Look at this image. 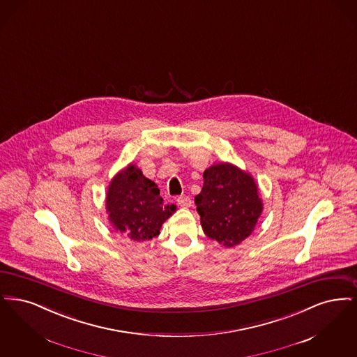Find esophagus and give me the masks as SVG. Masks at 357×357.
<instances>
[{"label": "esophagus", "instance_id": "34e87169", "mask_svg": "<svg viewBox=\"0 0 357 357\" xmlns=\"http://www.w3.org/2000/svg\"><path fill=\"white\" fill-rule=\"evenodd\" d=\"M177 204L181 208H189L192 205V200L189 196H180V197H177Z\"/></svg>", "mask_w": 357, "mask_h": 357}]
</instances>
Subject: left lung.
Wrapping results in <instances>:
<instances>
[{
    "label": "left lung",
    "mask_w": 357,
    "mask_h": 357,
    "mask_svg": "<svg viewBox=\"0 0 357 357\" xmlns=\"http://www.w3.org/2000/svg\"><path fill=\"white\" fill-rule=\"evenodd\" d=\"M202 177V192L195 197L202 231L225 247L240 244L263 211L253 178L231 164L212 165Z\"/></svg>",
    "instance_id": "1"
}]
</instances>
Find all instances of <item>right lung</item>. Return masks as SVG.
Masks as SVG:
<instances>
[{"mask_svg":"<svg viewBox=\"0 0 357 357\" xmlns=\"http://www.w3.org/2000/svg\"><path fill=\"white\" fill-rule=\"evenodd\" d=\"M174 209V205L164 204L160 189L135 165L116 174L109 185V220L117 232L135 241L155 237Z\"/></svg>","mask_w":357,"mask_h":357,"instance_id":"1","label":"right lung"}]
</instances>
